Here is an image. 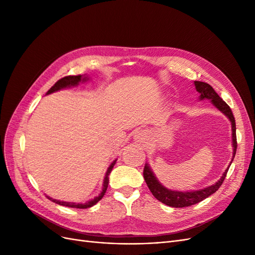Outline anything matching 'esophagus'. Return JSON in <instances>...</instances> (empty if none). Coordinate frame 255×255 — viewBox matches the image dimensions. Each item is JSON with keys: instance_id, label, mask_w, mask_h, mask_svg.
I'll use <instances>...</instances> for the list:
<instances>
[{"instance_id": "obj_1", "label": "esophagus", "mask_w": 255, "mask_h": 255, "mask_svg": "<svg viewBox=\"0 0 255 255\" xmlns=\"http://www.w3.org/2000/svg\"><path fill=\"white\" fill-rule=\"evenodd\" d=\"M150 137V130L148 129H139L135 133V140L139 143H144Z\"/></svg>"}]
</instances>
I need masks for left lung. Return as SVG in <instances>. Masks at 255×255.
I'll return each mask as SVG.
<instances>
[{
  "instance_id": "obj_1",
  "label": "left lung",
  "mask_w": 255,
  "mask_h": 255,
  "mask_svg": "<svg viewBox=\"0 0 255 255\" xmlns=\"http://www.w3.org/2000/svg\"><path fill=\"white\" fill-rule=\"evenodd\" d=\"M197 91L199 92V100L202 101V100H211V103L220 111L223 115L227 116L228 119L231 122V128H232V146H233V156L232 160L229 165V167L232 164V161L235 157L236 148H237V141H236V125H235V118L233 116L232 111H231L230 106L223 101V100L217 95V92L214 90V88L204 82H194ZM229 167L226 169L225 172L222 173L220 179L216 182L215 184L211 185V186H207L205 188L199 189V190H187V191H181V190H172L169 189L166 186L161 184L155 174L153 173L149 164L144 165L143 169V177L144 181L148 185L150 191L152 195L155 197L158 201L164 203L168 206L171 207H185V206H190L197 204L199 202L203 201L204 199L213 195L214 192L218 190V188L221 186L222 182L225 181L227 172L229 170Z\"/></svg>"
}]
</instances>
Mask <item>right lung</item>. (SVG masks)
Returning <instances> with one entry per match:
<instances>
[{
	"label": "right lung",
	"instance_id": "right-lung-1",
	"mask_svg": "<svg viewBox=\"0 0 255 255\" xmlns=\"http://www.w3.org/2000/svg\"><path fill=\"white\" fill-rule=\"evenodd\" d=\"M90 80L89 76L87 74H84V75H69V76H65V78L60 79L59 81H57L55 84H54V86H52L50 88V90L47 92V95H51L53 94V92H56V91H59V90H63V89H66V88H71V87H76L79 86L80 83H86ZM116 161H117V159H115L113 163L110 165V167L107 168V171L105 173V177H104V181H103V187H102V191L100 192L99 196L95 197L94 199L89 200V201L85 202V203H75V202H67V201H60V200H56V199H53L49 196L48 199L51 200V201L55 202L59 205H63V206H68V207H74V208H88V207H91L94 206L95 204H97L100 200H101L103 198V196L105 195L106 192V189H107V186H109V176H110V173L112 172L113 168L116 164Z\"/></svg>",
	"mask_w": 255,
	"mask_h": 255
}]
</instances>
